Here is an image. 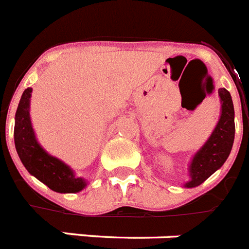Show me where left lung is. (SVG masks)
Masks as SVG:
<instances>
[{"instance_id":"1","label":"left lung","mask_w":249,"mask_h":249,"mask_svg":"<svg viewBox=\"0 0 249 249\" xmlns=\"http://www.w3.org/2000/svg\"><path fill=\"white\" fill-rule=\"evenodd\" d=\"M221 101V115L219 123L212 131L209 141L195 155L189 165V181L184 187L195 188L210 178L216 170L223 166L229 157L234 143V106L230 93L225 88L219 89Z\"/></svg>"}]
</instances>
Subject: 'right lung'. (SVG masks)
Here are the masks:
<instances>
[{
	"label": "right lung",
	"mask_w": 249,
	"mask_h": 249,
	"mask_svg": "<svg viewBox=\"0 0 249 249\" xmlns=\"http://www.w3.org/2000/svg\"><path fill=\"white\" fill-rule=\"evenodd\" d=\"M32 88L24 90L15 115L16 152L25 169L50 189L58 193H76L86 188L83 178H76L74 171L61 160L48 155L38 143L30 123L29 105Z\"/></svg>",
	"instance_id": "obj_1"
}]
</instances>
